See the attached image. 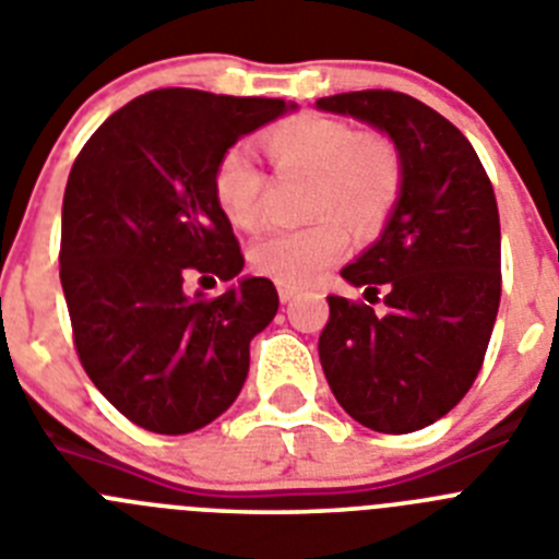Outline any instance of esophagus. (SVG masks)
<instances>
[{
    "instance_id": "34e87169",
    "label": "esophagus",
    "mask_w": 559,
    "mask_h": 559,
    "mask_svg": "<svg viewBox=\"0 0 559 559\" xmlns=\"http://www.w3.org/2000/svg\"><path fill=\"white\" fill-rule=\"evenodd\" d=\"M276 290H280V299H283V302H290V299L299 296V288H294V285H276Z\"/></svg>"
}]
</instances>
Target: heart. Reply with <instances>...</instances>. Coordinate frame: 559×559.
Instances as JSON below:
<instances>
[{"label": "heart", "instance_id": "obj_1", "mask_svg": "<svg viewBox=\"0 0 559 559\" xmlns=\"http://www.w3.org/2000/svg\"><path fill=\"white\" fill-rule=\"evenodd\" d=\"M265 151L280 170L313 176L308 212L318 218L302 229H274L249 249L257 274L280 285L316 283L349 246V224L372 235L386 224L403 192V159L389 136L358 131L349 122L299 114L265 133ZM265 173L246 145L226 147L212 167V199L237 229H254L263 215Z\"/></svg>", "mask_w": 559, "mask_h": 559}]
</instances>
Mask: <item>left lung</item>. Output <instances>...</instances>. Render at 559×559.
Listing matches in <instances>:
<instances>
[{
    "label": "left lung",
    "mask_w": 559,
    "mask_h": 559,
    "mask_svg": "<svg viewBox=\"0 0 559 559\" xmlns=\"http://www.w3.org/2000/svg\"><path fill=\"white\" fill-rule=\"evenodd\" d=\"M316 106L386 131L403 159V192L386 229L341 271L367 288V299L383 289L388 313L328 296L324 378L360 426L419 431L471 392L490 344L501 302L496 192L467 136L426 103L364 88Z\"/></svg>",
    "instance_id": "left-lung-1"
}]
</instances>
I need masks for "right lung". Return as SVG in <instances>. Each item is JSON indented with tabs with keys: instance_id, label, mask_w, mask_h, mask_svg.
<instances>
[{
	"instance_id": "1",
	"label": "right lung",
	"mask_w": 559,
	"mask_h": 559,
	"mask_svg": "<svg viewBox=\"0 0 559 559\" xmlns=\"http://www.w3.org/2000/svg\"><path fill=\"white\" fill-rule=\"evenodd\" d=\"M294 103L153 88L114 111L78 153L61 212V285L78 358L133 426L190 433L235 403L249 344L280 296L246 276L221 296L187 276L243 271V251L212 199V167L243 133Z\"/></svg>"
}]
</instances>
